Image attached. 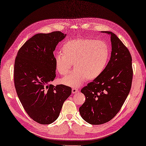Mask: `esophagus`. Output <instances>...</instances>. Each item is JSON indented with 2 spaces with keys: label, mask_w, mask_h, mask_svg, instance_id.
Returning a JSON list of instances; mask_svg holds the SVG:
<instances>
[{
  "label": "esophagus",
  "mask_w": 146,
  "mask_h": 146,
  "mask_svg": "<svg viewBox=\"0 0 146 146\" xmlns=\"http://www.w3.org/2000/svg\"><path fill=\"white\" fill-rule=\"evenodd\" d=\"M79 92V90L78 88H72V94H75V93H78Z\"/></svg>",
  "instance_id": "obj_1"
}]
</instances>
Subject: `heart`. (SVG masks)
Segmentation results:
<instances>
[{
    "label": "heart",
    "instance_id": "1",
    "mask_svg": "<svg viewBox=\"0 0 146 146\" xmlns=\"http://www.w3.org/2000/svg\"><path fill=\"white\" fill-rule=\"evenodd\" d=\"M61 52L55 56V66L60 75H65L74 63L75 69L61 80L62 84L71 87H78L87 79L98 78L104 71L110 56L109 47L105 42L86 38L66 41Z\"/></svg>",
    "mask_w": 146,
    "mask_h": 146
}]
</instances>
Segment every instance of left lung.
<instances>
[{
  "label": "left lung",
  "instance_id": "8db88e82",
  "mask_svg": "<svg viewBox=\"0 0 146 146\" xmlns=\"http://www.w3.org/2000/svg\"><path fill=\"white\" fill-rule=\"evenodd\" d=\"M110 35L111 57L103 73L82 88L86 100L79 112L90 124L99 125L111 120L121 109L131 89L133 69L127 48L114 33Z\"/></svg>",
  "mask_w": 146,
  "mask_h": 146
}]
</instances>
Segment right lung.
I'll use <instances>...</instances> for the list:
<instances>
[{"label": "right lung", "instance_id": "add662e5", "mask_svg": "<svg viewBox=\"0 0 146 146\" xmlns=\"http://www.w3.org/2000/svg\"><path fill=\"white\" fill-rule=\"evenodd\" d=\"M66 36L60 31L34 35L20 48L14 62V81L18 97L34 121L49 124L59 116L72 89L50 84L56 77L54 51Z\"/></svg>", "mask_w": 146, "mask_h": 146}]
</instances>
